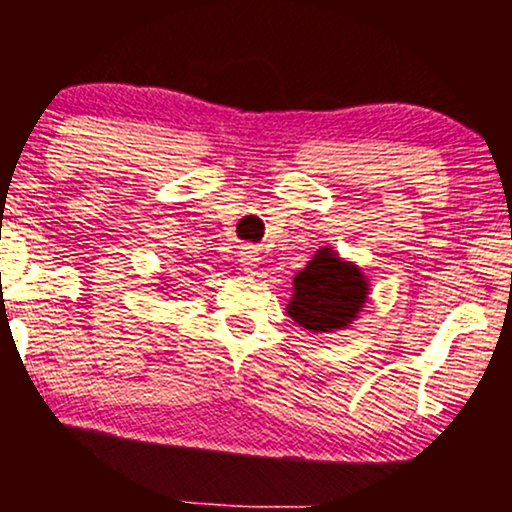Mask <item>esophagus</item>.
<instances>
[{"label":"esophagus","mask_w":512,"mask_h":512,"mask_svg":"<svg viewBox=\"0 0 512 512\" xmlns=\"http://www.w3.org/2000/svg\"><path fill=\"white\" fill-rule=\"evenodd\" d=\"M260 250L257 248H252V245H245L243 250H240V264H243V269L245 272H250V274H255V269L260 267Z\"/></svg>","instance_id":"34e87169"}]
</instances>
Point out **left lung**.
<instances>
[{"label": "left lung", "mask_w": 512, "mask_h": 512, "mask_svg": "<svg viewBox=\"0 0 512 512\" xmlns=\"http://www.w3.org/2000/svg\"><path fill=\"white\" fill-rule=\"evenodd\" d=\"M370 284L356 262L344 260L334 248H320L293 276L286 313L298 327L313 334L346 330L368 301Z\"/></svg>", "instance_id": "8db88e82"}]
</instances>
